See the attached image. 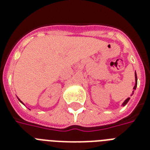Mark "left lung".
Returning a JSON list of instances; mask_svg holds the SVG:
<instances>
[{
	"instance_id": "8db88e82",
	"label": "left lung",
	"mask_w": 150,
	"mask_h": 150,
	"mask_svg": "<svg viewBox=\"0 0 150 150\" xmlns=\"http://www.w3.org/2000/svg\"><path fill=\"white\" fill-rule=\"evenodd\" d=\"M137 83H138V79H137V74H136V72H135V85H134V91L136 89V87H137ZM134 91H133V92H134ZM129 100H130V98H127V100H126L123 102V103H122V106L126 105V104L128 103Z\"/></svg>"
}]
</instances>
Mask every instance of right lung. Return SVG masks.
Masks as SVG:
<instances>
[{
  "instance_id": "add662e5",
  "label": "right lung",
  "mask_w": 150,
  "mask_h": 150,
  "mask_svg": "<svg viewBox=\"0 0 150 150\" xmlns=\"http://www.w3.org/2000/svg\"><path fill=\"white\" fill-rule=\"evenodd\" d=\"M18 100H20V99H18ZM20 102H21V101H20ZM21 103H22V102H21Z\"/></svg>"
}]
</instances>
